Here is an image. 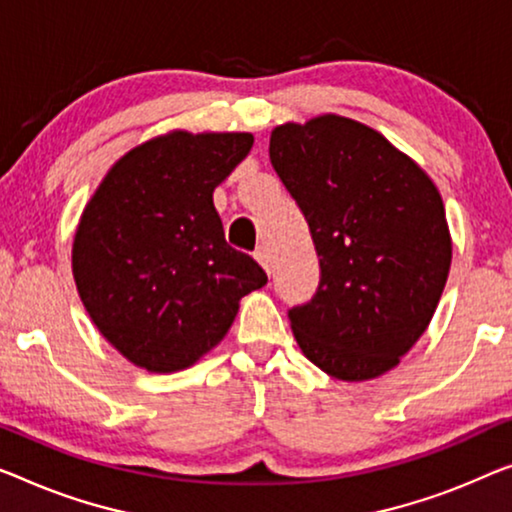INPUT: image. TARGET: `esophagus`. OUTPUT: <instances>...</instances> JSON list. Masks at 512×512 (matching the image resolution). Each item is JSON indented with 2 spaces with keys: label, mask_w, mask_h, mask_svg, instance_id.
I'll return each instance as SVG.
<instances>
[{
  "label": "esophagus",
  "mask_w": 512,
  "mask_h": 512,
  "mask_svg": "<svg viewBox=\"0 0 512 512\" xmlns=\"http://www.w3.org/2000/svg\"><path fill=\"white\" fill-rule=\"evenodd\" d=\"M255 259H257L259 264H262V269H264L266 273H271L273 266H271V255H269V250H266L264 246H259V248L255 250Z\"/></svg>",
  "instance_id": "esophagus-1"
}]
</instances>
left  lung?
<instances>
[{
	"label": "left lung",
	"mask_w": 512,
	"mask_h": 512,
	"mask_svg": "<svg viewBox=\"0 0 512 512\" xmlns=\"http://www.w3.org/2000/svg\"><path fill=\"white\" fill-rule=\"evenodd\" d=\"M269 156L319 257L317 292L287 310L296 342L335 379L384 375L427 329L451 269L439 190L384 135L333 114L278 126Z\"/></svg>",
	"instance_id": "obj_1"
}]
</instances>
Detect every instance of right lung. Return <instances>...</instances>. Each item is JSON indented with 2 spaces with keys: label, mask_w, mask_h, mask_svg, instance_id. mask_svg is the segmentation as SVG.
I'll return each instance as SVG.
<instances>
[{
  "label": "right lung",
  "mask_w": 512,
  "mask_h": 512,
  "mask_svg": "<svg viewBox=\"0 0 512 512\" xmlns=\"http://www.w3.org/2000/svg\"><path fill=\"white\" fill-rule=\"evenodd\" d=\"M253 147L250 133L177 131L114 163L73 243L91 322L140 368L193 365L230 329L241 296L266 285L225 241L213 190Z\"/></svg>",
  "instance_id": "right-lung-1"
}]
</instances>
